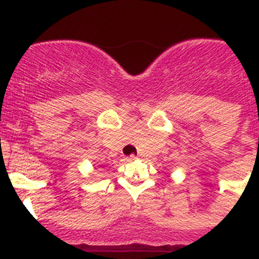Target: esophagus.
Listing matches in <instances>:
<instances>
[{
  "instance_id": "1",
  "label": "esophagus",
  "mask_w": 259,
  "mask_h": 259,
  "mask_svg": "<svg viewBox=\"0 0 259 259\" xmlns=\"http://www.w3.org/2000/svg\"><path fill=\"white\" fill-rule=\"evenodd\" d=\"M135 158H138V155H130L129 160H135Z\"/></svg>"
}]
</instances>
